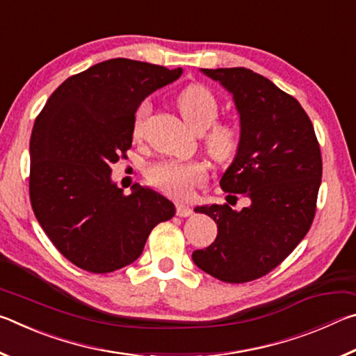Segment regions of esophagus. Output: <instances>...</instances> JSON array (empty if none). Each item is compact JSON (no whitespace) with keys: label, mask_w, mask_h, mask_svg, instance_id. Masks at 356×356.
Segmentation results:
<instances>
[{"label":"esophagus","mask_w":356,"mask_h":356,"mask_svg":"<svg viewBox=\"0 0 356 356\" xmlns=\"http://www.w3.org/2000/svg\"><path fill=\"white\" fill-rule=\"evenodd\" d=\"M176 213L179 216H190L193 213V209L190 206H186V204H177L176 206Z\"/></svg>","instance_id":"obj_1"}]
</instances>
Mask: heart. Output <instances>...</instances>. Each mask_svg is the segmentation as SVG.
I'll return each instance as SVG.
<instances>
[{"instance_id": "1", "label": "heart", "mask_w": 356, "mask_h": 356, "mask_svg": "<svg viewBox=\"0 0 356 356\" xmlns=\"http://www.w3.org/2000/svg\"><path fill=\"white\" fill-rule=\"evenodd\" d=\"M176 105L180 116L191 130H207L204 135V147L216 163H227L236 156L240 147V131L236 125L216 122L218 118V102L215 95L201 84H191L180 91ZM150 113L149 100H144L136 108L134 118V136L143 134L144 124ZM207 179V166L204 161H176L168 160L150 166L147 180L155 188L174 197H188L197 185Z\"/></svg>"}]
</instances>
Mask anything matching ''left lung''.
Returning <instances> with one entry per match:
<instances>
[{
  "label": "left lung",
  "instance_id": "8db88e82",
  "mask_svg": "<svg viewBox=\"0 0 356 356\" xmlns=\"http://www.w3.org/2000/svg\"><path fill=\"white\" fill-rule=\"evenodd\" d=\"M201 72L232 94L240 147L220 185L250 204L197 206L218 236L191 259L216 280L248 282L278 267L308 234L322 182L321 147L308 114L268 78L245 67ZM234 195L227 197L237 201Z\"/></svg>",
  "mask_w": 356,
  "mask_h": 356
}]
</instances>
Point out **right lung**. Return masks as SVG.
I'll list each match as a JSON object with an SVG mask.
<instances>
[{
    "label": "right lung",
    "mask_w": 356,
    "mask_h": 356,
    "mask_svg": "<svg viewBox=\"0 0 356 356\" xmlns=\"http://www.w3.org/2000/svg\"><path fill=\"white\" fill-rule=\"evenodd\" d=\"M182 69L116 58L67 78L35 118L29 141V197L48 238L72 264L110 273L141 256L152 229L176 213L159 191L111 180L131 147L141 102Z\"/></svg>",
    "instance_id": "obj_1"
}]
</instances>
